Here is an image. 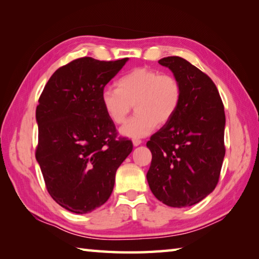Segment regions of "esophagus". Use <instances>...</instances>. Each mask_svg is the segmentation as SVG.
I'll use <instances>...</instances> for the list:
<instances>
[{
	"instance_id": "esophagus-1",
	"label": "esophagus",
	"mask_w": 259,
	"mask_h": 259,
	"mask_svg": "<svg viewBox=\"0 0 259 259\" xmlns=\"http://www.w3.org/2000/svg\"><path fill=\"white\" fill-rule=\"evenodd\" d=\"M133 144H134V146H139L140 144H142V140H140V139H133Z\"/></svg>"
}]
</instances>
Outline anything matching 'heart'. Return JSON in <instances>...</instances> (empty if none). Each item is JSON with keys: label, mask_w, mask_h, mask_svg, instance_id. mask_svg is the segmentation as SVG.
<instances>
[{"label": "heart", "mask_w": 259, "mask_h": 259, "mask_svg": "<svg viewBox=\"0 0 259 259\" xmlns=\"http://www.w3.org/2000/svg\"><path fill=\"white\" fill-rule=\"evenodd\" d=\"M100 100L104 112L115 124L123 123L135 105L137 114L125 122L120 134L137 139L172 119L181 105L182 85L169 74L138 67L117 81V89L105 88Z\"/></svg>", "instance_id": "obj_1"}]
</instances>
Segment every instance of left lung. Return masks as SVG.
<instances>
[{"label":"left lung","mask_w":259,"mask_h":259,"mask_svg":"<svg viewBox=\"0 0 259 259\" xmlns=\"http://www.w3.org/2000/svg\"><path fill=\"white\" fill-rule=\"evenodd\" d=\"M182 85L176 114L148 140L147 182L169 207L199 203L216 187L225 156V112L211 78L181 57L159 60Z\"/></svg>","instance_id":"8db88e82"}]
</instances>
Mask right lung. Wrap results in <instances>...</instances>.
Returning <instances> with one entry per match:
<instances>
[{
	"instance_id": "right-lung-1",
	"label": "right lung",
	"mask_w": 259,
	"mask_h": 259,
	"mask_svg": "<svg viewBox=\"0 0 259 259\" xmlns=\"http://www.w3.org/2000/svg\"><path fill=\"white\" fill-rule=\"evenodd\" d=\"M129 58L84 57L52 74L36 107V161L47 190L74 213H88L111 196L116 170L133 151L102 106V91Z\"/></svg>"
}]
</instances>
